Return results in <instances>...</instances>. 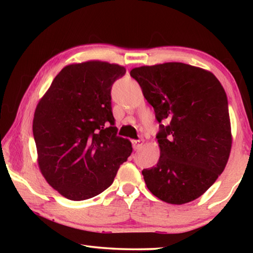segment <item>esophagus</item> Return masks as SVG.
<instances>
[{
    "label": "esophagus",
    "mask_w": 253,
    "mask_h": 253,
    "mask_svg": "<svg viewBox=\"0 0 253 253\" xmlns=\"http://www.w3.org/2000/svg\"><path fill=\"white\" fill-rule=\"evenodd\" d=\"M131 144H132V147H134L135 151H138V149L143 146L144 140H142V139H132Z\"/></svg>",
    "instance_id": "esophagus-1"
}]
</instances>
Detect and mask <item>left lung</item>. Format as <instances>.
Returning <instances> with one entry per match:
<instances>
[{"label": "left lung", "mask_w": 253, "mask_h": 253, "mask_svg": "<svg viewBox=\"0 0 253 253\" xmlns=\"http://www.w3.org/2000/svg\"><path fill=\"white\" fill-rule=\"evenodd\" d=\"M130 76L160 123V160L142 172L147 188L166 203L194 201L216 181L230 156L223 87L212 72L182 62L134 68Z\"/></svg>", "instance_id": "1"}]
</instances>
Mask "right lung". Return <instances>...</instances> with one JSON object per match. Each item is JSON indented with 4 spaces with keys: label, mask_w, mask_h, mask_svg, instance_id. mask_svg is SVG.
I'll return each instance as SVG.
<instances>
[{
    "label": "right lung",
    "mask_w": 253,
    "mask_h": 253,
    "mask_svg": "<svg viewBox=\"0 0 253 253\" xmlns=\"http://www.w3.org/2000/svg\"><path fill=\"white\" fill-rule=\"evenodd\" d=\"M125 72L97 60L69 65L37 106L32 128L38 164L45 181L67 199L100 194L132 152L129 140L117 136L111 111V85Z\"/></svg>",
    "instance_id": "right-lung-1"
}]
</instances>
